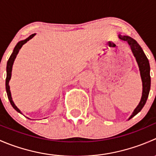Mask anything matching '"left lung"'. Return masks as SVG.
Here are the masks:
<instances>
[{
	"instance_id": "8db88e82",
	"label": "left lung",
	"mask_w": 156,
	"mask_h": 156,
	"mask_svg": "<svg viewBox=\"0 0 156 156\" xmlns=\"http://www.w3.org/2000/svg\"><path fill=\"white\" fill-rule=\"evenodd\" d=\"M119 37L121 40L127 42L129 46L130 47L132 53H133L134 57L136 58V62H137L138 66H139L141 79H142L143 82V93L141 100L138 106L133 110L130 117L129 118V119H130L141 111V109L144 108V105L146 104V100H147L151 84L150 66H149V60H148L147 57L144 53V50L134 39L129 37V36L121 35V34H119Z\"/></svg>"
}]
</instances>
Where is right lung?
<instances>
[{"mask_svg":"<svg viewBox=\"0 0 156 156\" xmlns=\"http://www.w3.org/2000/svg\"><path fill=\"white\" fill-rule=\"evenodd\" d=\"M35 35V34H31V35L29 36V37H27L26 39H25V40L23 41H20V42H18L17 43V44L16 45V47L14 48V50L13 51H12V54H11V56H10V58H9L8 61H7V78H6V90H7V97H8V99L9 100H10V104L12 105V106L13 107V108L15 110H16L18 112L21 113V114H23V113L21 112V111H20V109H19L18 108H17V106H16L15 103H13V101H12V97H11V93H10V85H9V81H10V78H11V72H12V65H13V62H14V60H15L17 54H18L19 51H20V50L21 49L22 47H23V44H25L26 43L27 41H29L30 39L32 38ZM29 119V118H28Z\"/></svg>","mask_w":156,"mask_h":156,"instance_id":"add662e5","label":"right lung"}]
</instances>
